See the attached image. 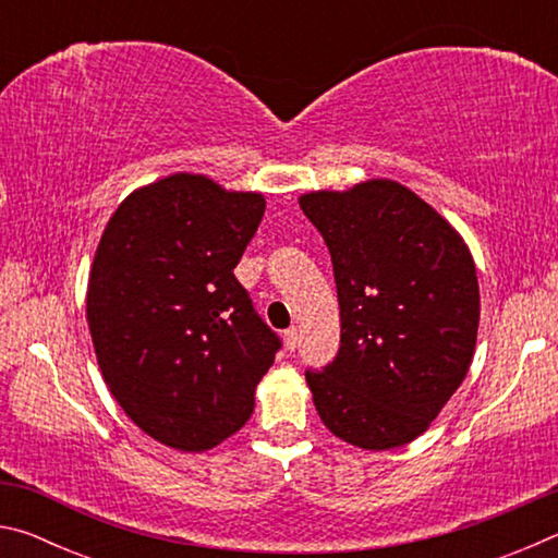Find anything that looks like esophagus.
Returning <instances> with one entry per match:
<instances>
[{"instance_id": "esophagus-1", "label": "esophagus", "mask_w": 558, "mask_h": 558, "mask_svg": "<svg viewBox=\"0 0 558 558\" xmlns=\"http://www.w3.org/2000/svg\"><path fill=\"white\" fill-rule=\"evenodd\" d=\"M286 349L288 352H295V347H298V342H300V329L298 327H290V329H286Z\"/></svg>"}]
</instances>
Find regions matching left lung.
I'll list each match as a JSON object with an SVG mask.
<instances>
[{
  "label": "left lung",
  "mask_w": 558,
  "mask_h": 558,
  "mask_svg": "<svg viewBox=\"0 0 558 558\" xmlns=\"http://www.w3.org/2000/svg\"><path fill=\"white\" fill-rule=\"evenodd\" d=\"M332 256L339 352L307 369L337 438L389 450L418 438L470 369L480 288L465 241L411 189L372 179L300 196Z\"/></svg>",
  "instance_id": "8db88e82"
}]
</instances>
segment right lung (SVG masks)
I'll return each mask as SVG.
<instances>
[{
	"label": "right lung",
	"mask_w": 558,
	"mask_h": 558,
	"mask_svg": "<svg viewBox=\"0 0 558 558\" xmlns=\"http://www.w3.org/2000/svg\"><path fill=\"white\" fill-rule=\"evenodd\" d=\"M266 199L172 174L118 206L88 280V327L110 393L147 436L202 452L251 418L280 337L233 268Z\"/></svg>",
	"instance_id": "right-lung-1"
}]
</instances>
